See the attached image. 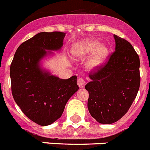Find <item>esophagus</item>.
<instances>
[{"label": "esophagus", "mask_w": 150, "mask_h": 150, "mask_svg": "<svg viewBox=\"0 0 150 150\" xmlns=\"http://www.w3.org/2000/svg\"><path fill=\"white\" fill-rule=\"evenodd\" d=\"M78 85L80 88H83L85 86V81L82 78H79L78 79Z\"/></svg>", "instance_id": "34e87169"}]
</instances>
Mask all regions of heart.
<instances>
[{"mask_svg":"<svg viewBox=\"0 0 150 150\" xmlns=\"http://www.w3.org/2000/svg\"><path fill=\"white\" fill-rule=\"evenodd\" d=\"M109 48L106 44H100L95 40H89L76 43L72 48V55L75 58L83 59L92 54L86 63V68L90 72H95L106 60L109 55Z\"/></svg>","mask_w":150,"mask_h":150,"instance_id":"obj_1","label":"heart"}]
</instances>
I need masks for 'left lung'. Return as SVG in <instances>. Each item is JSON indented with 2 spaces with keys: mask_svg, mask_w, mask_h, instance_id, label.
I'll return each mask as SVG.
<instances>
[{
  "mask_svg": "<svg viewBox=\"0 0 150 150\" xmlns=\"http://www.w3.org/2000/svg\"><path fill=\"white\" fill-rule=\"evenodd\" d=\"M115 52L105 66L90 74L85 86L90 115L102 124L120 120L131 107L140 87V59L130 43L114 35Z\"/></svg>",
  "mask_w": 150,
  "mask_h": 150,
  "instance_id": "obj_1",
  "label": "left lung"
}]
</instances>
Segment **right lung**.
<instances>
[{
	"label": "right lung",
	"mask_w": 150,
	"mask_h": 150,
	"mask_svg": "<svg viewBox=\"0 0 150 150\" xmlns=\"http://www.w3.org/2000/svg\"><path fill=\"white\" fill-rule=\"evenodd\" d=\"M65 33L41 32L21 43L10 66L13 98L21 111L40 125L61 117L66 104L78 90L77 76L61 79L42 67V60L61 49Z\"/></svg>",
	"instance_id": "1"
}]
</instances>
